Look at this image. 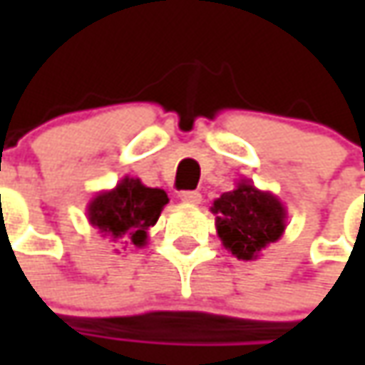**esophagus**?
I'll use <instances>...</instances> for the list:
<instances>
[{"instance_id": "1", "label": "esophagus", "mask_w": 365, "mask_h": 365, "mask_svg": "<svg viewBox=\"0 0 365 365\" xmlns=\"http://www.w3.org/2000/svg\"><path fill=\"white\" fill-rule=\"evenodd\" d=\"M180 201L187 205H197L201 201V192H197V190H182L180 195Z\"/></svg>"}]
</instances>
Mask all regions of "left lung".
I'll list each match as a JSON object with an SVG mask.
<instances>
[{"label":"left lung","mask_w":365,"mask_h":365,"mask_svg":"<svg viewBox=\"0 0 365 365\" xmlns=\"http://www.w3.org/2000/svg\"><path fill=\"white\" fill-rule=\"evenodd\" d=\"M211 213L223 247L245 262L258 259L287 230V207L274 192L254 187L250 178L237 180L235 189L215 199Z\"/></svg>","instance_id":"left-lung-1"}]
</instances>
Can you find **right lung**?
<instances>
[{
  "instance_id": "add662e5",
  "label": "right lung",
  "mask_w": 365,
  "mask_h": 365,
  "mask_svg": "<svg viewBox=\"0 0 365 365\" xmlns=\"http://www.w3.org/2000/svg\"><path fill=\"white\" fill-rule=\"evenodd\" d=\"M168 195L146 187L140 178L123 176L109 190H101L87 205V219L101 237L118 245L144 247L148 230L156 225ZM120 254V250H115Z\"/></svg>"
}]
</instances>
